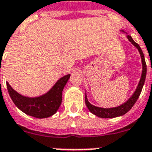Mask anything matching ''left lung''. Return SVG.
Wrapping results in <instances>:
<instances>
[{"instance_id":"obj_1","label":"left lung","mask_w":152,"mask_h":152,"mask_svg":"<svg viewBox=\"0 0 152 152\" xmlns=\"http://www.w3.org/2000/svg\"><path fill=\"white\" fill-rule=\"evenodd\" d=\"M121 31H122V32H124V31H122V30H121ZM127 38L129 39V40L130 41L137 49H138L139 52L140 54L142 66H142L143 70H142V75H141L140 80V82H139L138 86H137V88H136V91L134 92L133 94L132 95V97H130L126 102H124V104H121L120 106L114 107V108H107V109H105V108H101V107L94 106V105H93V104H91L89 103L88 99H87L86 94L85 102H86V104L88 109H89V111L91 112L93 114H94L96 116H99L101 118H113V117H117V116H123V115H124L126 113H128V112L132 108L134 104L136 103L137 99H138L139 97H140L141 91H142V89H143V84H144V82H145L146 75H147V65H146V62L145 59H144V55H143V51L141 50L140 47L139 46L138 43H136V42L132 39L131 36L127 35Z\"/></svg>"}]
</instances>
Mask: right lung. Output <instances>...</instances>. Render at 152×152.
Returning a JSON list of instances; mask_svg holds the SVG:
<instances>
[{
    "instance_id": "add662e5",
    "label": "right lung",
    "mask_w": 152,
    "mask_h": 152,
    "mask_svg": "<svg viewBox=\"0 0 152 152\" xmlns=\"http://www.w3.org/2000/svg\"><path fill=\"white\" fill-rule=\"evenodd\" d=\"M70 76V75H67L61 77L48 93L39 97H28L20 94L12 88L8 82L7 89L12 102L20 110L36 118H47L54 115L59 108L62 103L63 88Z\"/></svg>"
}]
</instances>
